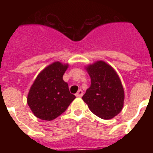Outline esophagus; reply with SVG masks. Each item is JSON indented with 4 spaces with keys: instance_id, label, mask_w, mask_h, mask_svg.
Returning <instances> with one entry per match:
<instances>
[{
    "instance_id": "obj_1",
    "label": "esophagus",
    "mask_w": 153,
    "mask_h": 153,
    "mask_svg": "<svg viewBox=\"0 0 153 153\" xmlns=\"http://www.w3.org/2000/svg\"><path fill=\"white\" fill-rule=\"evenodd\" d=\"M83 95V90H78L77 93H76V97H81Z\"/></svg>"
}]
</instances>
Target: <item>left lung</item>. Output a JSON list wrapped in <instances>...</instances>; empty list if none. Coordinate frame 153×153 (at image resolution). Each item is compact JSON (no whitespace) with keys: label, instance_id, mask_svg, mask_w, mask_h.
<instances>
[{"label":"left lung","instance_id":"8db88e82","mask_svg":"<svg viewBox=\"0 0 153 153\" xmlns=\"http://www.w3.org/2000/svg\"><path fill=\"white\" fill-rule=\"evenodd\" d=\"M91 79V85L83 96L93 113L104 120H110L121 112L124 93L117 71L102 60H97L85 67Z\"/></svg>","mask_w":153,"mask_h":153}]
</instances>
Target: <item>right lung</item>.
I'll return each instance as SVG.
<instances>
[{"label":"right lung","instance_id":"add662e5","mask_svg":"<svg viewBox=\"0 0 153 153\" xmlns=\"http://www.w3.org/2000/svg\"><path fill=\"white\" fill-rule=\"evenodd\" d=\"M68 67V63L55 61L41 70L33 81L27 102L36 117L47 121L54 120L76 98L63 79Z\"/></svg>","mask_w":153,"mask_h":153}]
</instances>
